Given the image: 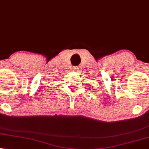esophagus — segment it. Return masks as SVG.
<instances>
[{"label":"esophagus","mask_w":149,"mask_h":149,"mask_svg":"<svg viewBox=\"0 0 149 149\" xmlns=\"http://www.w3.org/2000/svg\"><path fill=\"white\" fill-rule=\"evenodd\" d=\"M78 69H79L78 67H73V68H72V70H73V71H77Z\"/></svg>","instance_id":"1"}]
</instances>
